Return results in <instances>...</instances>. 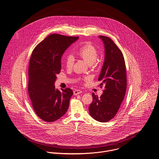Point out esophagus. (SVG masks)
I'll list each match as a JSON object with an SVG mask.
<instances>
[{
    "mask_svg": "<svg viewBox=\"0 0 159 159\" xmlns=\"http://www.w3.org/2000/svg\"><path fill=\"white\" fill-rule=\"evenodd\" d=\"M82 93V90H79V89H76V90H75L73 91V94H74L75 95H79V94H80V93Z\"/></svg>",
    "mask_w": 159,
    "mask_h": 159,
    "instance_id": "obj_1",
    "label": "esophagus"
}]
</instances>
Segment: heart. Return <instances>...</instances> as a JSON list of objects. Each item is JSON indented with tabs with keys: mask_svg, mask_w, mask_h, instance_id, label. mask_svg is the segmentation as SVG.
Segmentation results:
<instances>
[{
	"mask_svg": "<svg viewBox=\"0 0 159 159\" xmlns=\"http://www.w3.org/2000/svg\"><path fill=\"white\" fill-rule=\"evenodd\" d=\"M76 54L82 58L89 66L93 64L98 57V53L96 48L90 44L86 43L81 46L76 51ZM74 62V58L69 55L66 58V65L67 68H71Z\"/></svg>",
	"mask_w": 159,
	"mask_h": 159,
	"instance_id": "1",
	"label": "heart"
}]
</instances>
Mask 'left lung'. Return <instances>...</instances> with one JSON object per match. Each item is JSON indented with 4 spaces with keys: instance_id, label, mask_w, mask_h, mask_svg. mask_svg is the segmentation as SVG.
<instances>
[{
    "instance_id": "8db88e82",
    "label": "left lung",
    "mask_w": 159,
    "mask_h": 159,
    "mask_svg": "<svg viewBox=\"0 0 159 159\" xmlns=\"http://www.w3.org/2000/svg\"><path fill=\"white\" fill-rule=\"evenodd\" d=\"M104 45V61L98 80L104 86L100 98L92 93L89 110L91 116L100 122H107L116 116L126 90L125 59L121 50L108 37L99 36Z\"/></svg>"
}]
</instances>
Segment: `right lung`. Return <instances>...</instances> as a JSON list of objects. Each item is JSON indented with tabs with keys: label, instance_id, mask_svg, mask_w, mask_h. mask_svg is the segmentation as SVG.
Here are the masks:
<instances>
[{
	"label": "right lung",
	"instance_id": "add662e5",
	"mask_svg": "<svg viewBox=\"0 0 159 159\" xmlns=\"http://www.w3.org/2000/svg\"><path fill=\"white\" fill-rule=\"evenodd\" d=\"M78 37L52 34L33 50L29 67V97L33 109L43 121L53 122L68 110L72 89H55L57 75L61 69V57Z\"/></svg>",
	"mask_w": 159,
	"mask_h": 159
}]
</instances>
